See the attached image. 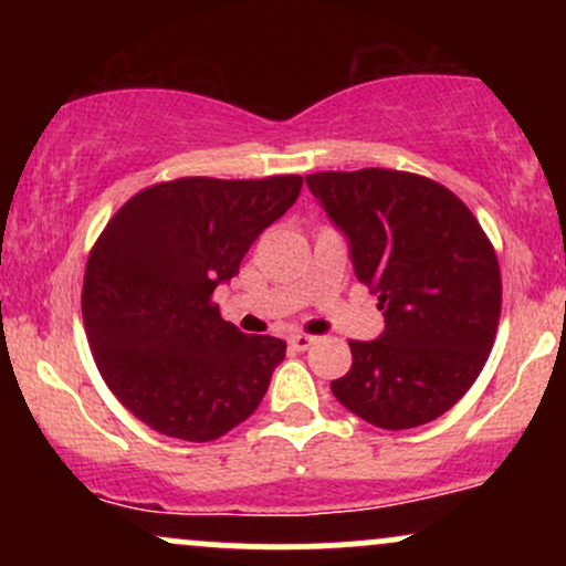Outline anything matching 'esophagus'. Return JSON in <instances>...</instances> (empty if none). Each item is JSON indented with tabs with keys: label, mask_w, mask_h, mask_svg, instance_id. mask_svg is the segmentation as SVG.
<instances>
[{
	"label": "esophagus",
	"mask_w": 566,
	"mask_h": 566,
	"mask_svg": "<svg viewBox=\"0 0 566 566\" xmlns=\"http://www.w3.org/2000/svg\"><path fill=\"white\" fill-rule=\"evenodd\" d=\"M287 343H290L292 350H308L316 343V337H311V335H292Z\"/></svg>",
	"instance_id": "obj_1"
}]
</instances>
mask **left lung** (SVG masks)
<instances>
[{
    "label": "left lung",
    "mask_w": 566,
    "mask_h": 566,
    "mask_svg": "<svg viewBox=\"0 0 566 566\" xmlns=\"http://www.w3.org/2000/svg\"><path fill=\"white\" fill-rule=\"evenodd\" d=\"M346 237L354 274L386 327L350 340L333 380L343 407L386 431L437 420L482 373L500 319L495 250L452 191L412 172L367 167L305 178Z\"/></svg>",
    "instance_id": "1"
}]
</instances>
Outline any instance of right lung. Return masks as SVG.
Instances as JSON below:
<instances>
[{"instance_id": "add662e5", "label": "right lung", "mask_w": 566, "mask_h": 566, "mask_svg": "<svg viewBox=\"0 0 566 566\" xmlns=\"http://www.w3.org/2000/svg\"><path fill=\"white\" fill-rule=\"evenodd\" d=\"M301 186V175L170 180L135 193L95 242L82 290L90 348L116 399L154 431L212 441L261 405L287 343L244 335L212 292Z\"/></svg>"}]
</instances>
